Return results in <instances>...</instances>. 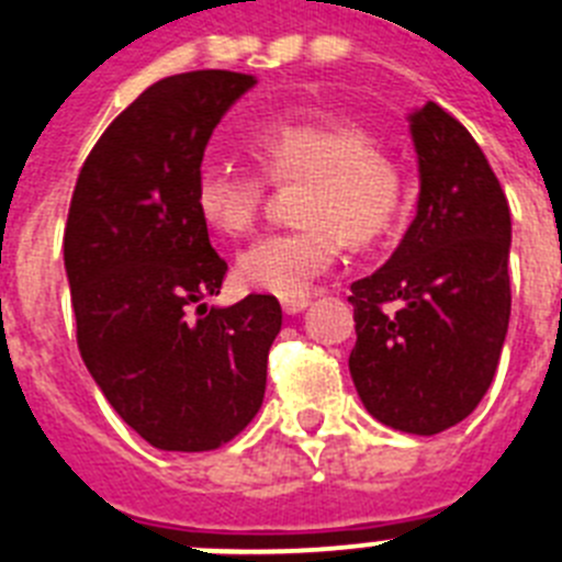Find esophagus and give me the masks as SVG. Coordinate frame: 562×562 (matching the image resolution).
<instances>
[{
  "mask_svg": "<svg viewBox=\"0 0 562 562\" xmlns=\"http://www.w3.org/2000/svg\"><path fill=\"white\" fill-rule=\"evenodd\" d=\"M281 306H284L286 315H297V312H304L310 306V297H284Z\"/></svg>",
  "mask_w": 562,
  "mask_h": 562,
  "instance_id": "34e87169",
  "label": "esophagus"
}]
</instances>
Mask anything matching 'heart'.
<instances>
[{"label": "heart", "mask_w": 562, "mask_h": 562, "mask_svg": "<svg viewBox=\"0 0 562 562\" xmlns=\"http://www.w3.org/2000/svg\"><path fill=\"white\" fill-rule=\"evenodd\" d=\"M250 151L276 182L306 180L301 225L258 238L238 256L247 290L304 297L340 258L346 238L369 245L389 231L400 207V171L360 126L324 114L278 117L250 134ZM193 205L211 231L245 236L265 205V180L231 162L196 171Z\"/></svg>", "instance_id": "b5f03b06"}]
</instances>
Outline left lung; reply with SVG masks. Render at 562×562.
Listing matches in <instances>:
<instances>
[{
	"mask_svg": "<svg viewBox=\"0 0 562 562\" xmlns=\"http://www.w3.org/2000/svg\"><path fill=\"white\" fill-rule=\"evenodd\" d=\"M408 123L416 216L389 261L351 284L349 371L374 419L434 436L473 414L498 369L513 220L498 177L453 114L428 101Z\"/></svg>",
	"mask_w": 562,
	"mask_h": 562,
	"instance_id": "left-lung-1",
	"label": "left lung"
}]
</instances>
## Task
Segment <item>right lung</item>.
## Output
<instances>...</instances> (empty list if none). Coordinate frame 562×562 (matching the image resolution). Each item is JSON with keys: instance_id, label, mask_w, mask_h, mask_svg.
<instances>
[{"instance_id": "1", "label": "right lung", "mask_w": 562, "mask_h": 562, "mask_svg": "<svg viewBox=\"0 0 562 562\" xmlns=\"http://www.w3.org/2000/svg\"><path fill=\"white\" fill-rule=\"evenodd\" d=\"M252 87L231 69L151 83L101 134L69 202L78 349L109 405L157 450H216L265 400L281 304H202L220 295L227 265L193 205L213 128Z\"/></svg>"}]
</instances>
